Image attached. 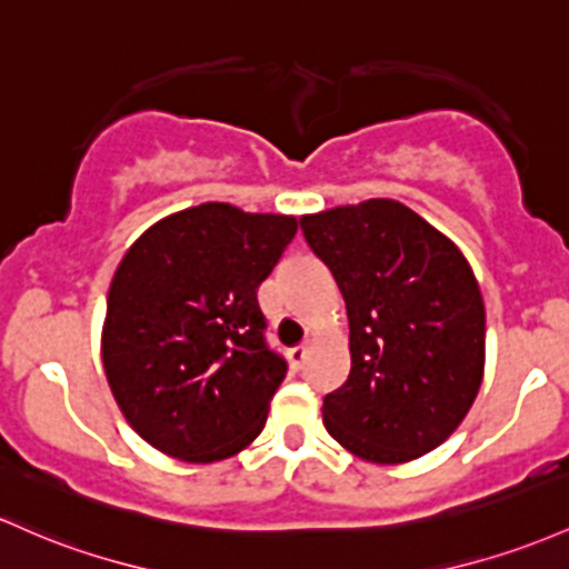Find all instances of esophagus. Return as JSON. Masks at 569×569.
I'll return each instance as SVG.
<instances>
[{"label":"esophagus","mask_w":569,"mask_h":569,"mask_svg":"<svg viewBox=\"0 0 569 569\" xmlns=\"http://www.w3.org/2000/svg\"><path fill=\"white\" fill-rule=\"evenodd\" d=\"M308 353H310V346H308V342H302V346L291 348V351H289V361H291V367H295V370H299V367L305 365V359H308Z\"/></svg>","instance_id":"1"}]
</instances>
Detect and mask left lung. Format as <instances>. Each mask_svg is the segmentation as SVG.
Wrapping results in <instances>:
<instances>
[{
  "instance_id": "8db88e82",
  "label": "left lung",
  "mask_w": 569,
  "mask_h": 569,
  "mask_svg": "<svg viewBox=\"0 0 569 569\" xmlns=\"http://www.w3.org/2000/svg\"><path fill=\"white\" fill-rule=\"evenodd\" d=\"M348 310L351 372L323 427L353 457L402 465L446 442L476 402L486 310L461 251L395 199L302 216Z\"/></svg>"
}]
</instances>
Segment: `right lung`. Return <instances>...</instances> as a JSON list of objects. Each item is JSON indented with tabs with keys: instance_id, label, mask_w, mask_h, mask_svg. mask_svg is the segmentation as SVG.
<instances>
[{
	"instance_id": "obj_1",
	"label": "right lung",
	"mask_w": 569,
	"mask_h": 569,
	"mask_svg": "<svg viewBox=\"0 0 569 569\" xmlns=\"http://www.w3.org/2000/svg\"><path fill=\"white\" fill-rule=\"evenodd\" d=\"M295 216L204 202L161 218L112 274L102 365L118 408L161 453L210 465L264 429L286 359L256 299Z\"/></svg>"
}]
</instances>
